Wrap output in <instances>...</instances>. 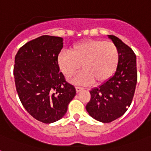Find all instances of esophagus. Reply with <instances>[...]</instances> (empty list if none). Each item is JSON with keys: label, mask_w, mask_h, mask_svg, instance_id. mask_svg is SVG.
Returning a JSON list of instances; mask_svg holds the SVG:
<instances>
[{"label": "esophagus", "mask_w": 151, "mask_h": 151, "mask_svg": "<svg viewBox=\"0 0 151 151\" xmlns=\"http://www.w3.org/2000/svg\"><path fill=\"white\" fill-rule=\"evenodd\" d=\"M75 88H76V91H77V92H79L80 91H81V90L84 89L82 87H80V86H76Z\"/></svg>", "instance_id": "1"}]
</instances>
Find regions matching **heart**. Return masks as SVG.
<instances>
[{
  "mask_svg": "<svg viewBox=\"0 0 151 151\" xmlns=\"http://www.w3.org/2000/svg\"><path fill=\"white\" fill-rule=\"evenodd\" d=\"M119 51L115 44L103 40H88L76 44L68 51H62L57 63L66 78L82 71L75 78L79 83L104 82L115 73L119 63Z\"/></svg>",
  "mask_w": 151,
  "mask_h": 151,
  "instance_id": "1",
  "label": "heart"
}]
</instances>
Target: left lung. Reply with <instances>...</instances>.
Masks as SVG:
<instances>
[{
    "mask_svg": "<svg viewBox=\"0 0 151 151\" xmlns=\"http://www.w3.org/2000/svg\"><path fill=\"white\" fill-rule=\"evenodd\" d=\"M119 51V63L114 75L90 91L86 110L93 118L109 123L122 117L130 106L137 82L136 57L129 46L114 35H109Z\"/></svg>",
    "mask_w": 151,
    "mask_h": 151,
    "instance_id": "left-lung-1",
    "label": "left lung"
}]
</instances>
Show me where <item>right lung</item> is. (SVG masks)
<instances>
[{"mask_svg": "<svg viewBox=\"0 0 151 151\" xmlns=\"http://www.w3.org/2000/svg\"><path fill=\"white\" fill-rule=\"evenodd\" d=\"M63 38L43 35L27 42L15 57L13 74L23 107L39 122L59 120L76 95L73 85L59 72L57 59Z\"/></svg>", "mask_w": 151, "mask_h": 151, "instance_id": "1", "label": "right lung"}]
</instances>
